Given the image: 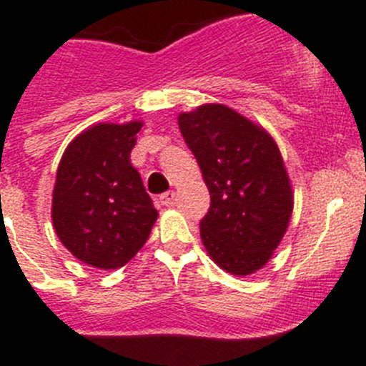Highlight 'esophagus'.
Segmentation results:
<instances>
[{
	"label": "esophagus",
	"instance_id": "esophagus-1",
	"mask_svg": "<svg viewBox=\"0 0 366 366\" xmlns=\"http://www.w3.org/2000/svg\"><path fill=\"white\" fill-rule=\"evenodd\" d=\"M159 202H161V205L172 207L173 204H175V193H173V191H166V193H162L159 197Z\"/></svg>",
	"mask_w": 366,
	"mask_h": 366
}]
</instances>
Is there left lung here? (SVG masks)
Wrapping results in <instances>:
<instances>
[{"label": "left lung", "mask_w": 366, "mask_h": 366, "mask_svg": "<svg viewBox=\"0 0 366 366\" xmlns=\"http://www.w3.org/2000/svg\"><path fill=\"white\" fill-rule=\"evenodd\" d=\"M179 129L210 193L200 223L207 253L234 276L260 271L282 242L294 209L292 184L274 138L224 104L180 113Z\"/></svg>", "instance_id": "obj_1"}]
</instances>
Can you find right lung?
Instances as JSON below:
<instances>
[{
  "label": "right lung",
  "instance_id": "1",
  "mask_svg": "<svg viewBox=\"0 0 366 366\" xmlns=\"http://www.w3.org/2000/svg\"><path fill=\"white\" fill-rule=\"evenodd\" d=\"M142 127V120L92 125L69 143L58 164L51 207L54 232L92 267H124L159 216L131 164Z\"/></svg>",
  "mask_w": 366,
  "mask_h": 366
}]
</instances>
